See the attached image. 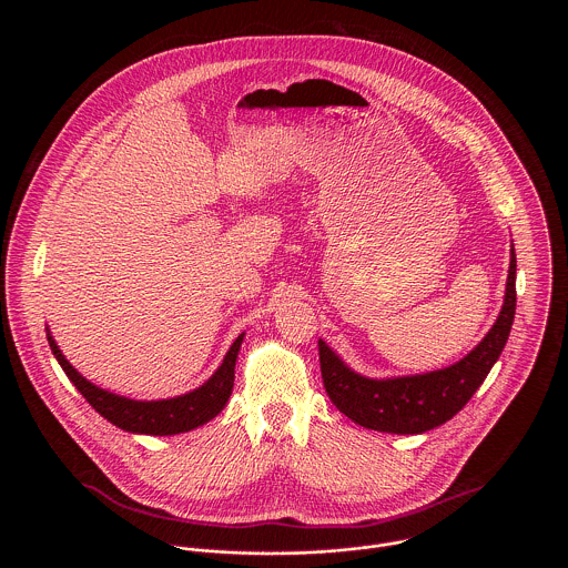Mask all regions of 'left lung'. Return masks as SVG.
<instances>
[{
  "label": "left lung",
  "mask_w": 568,
  "mask_h": 568,
  "mask_svg": "<svg viewBox=\"0 0 568 568\" xmlns=\"http://www.w3.org/2000/svg\"><path fill=\"white\" fill-rule=\"evenodd\" d=\"M516 315V253L511 244L509 275L500 315L486 338L459 363L430 374L372 381L354 374L320 341V363L325 394L332 405L356 424L381 430L415 435L430 430L457 415L486 381L498 361Z\"/></svg>",
  "instance_id": "left-lung-1"
}]
</instances>
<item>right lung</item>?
<instances>
[{"label":"right lung","mask_w":568,"mask_h":568,"mask_svg":"<svg viewBox=\"0 0 568 568\" xmlns=\"http://www.w3.org/2000/svg\"><path fill=\"white\" fill-rule=\"evenodd\" d=\"M48 343L52 354L57 356L59 365L68 374V378L77 385L82 398L93 406L104 419L115 424L122 430L129 433H144V435H176L192 430L212 417H216L223 406L227 405L232 389H234V367L239 358V349L243 343V334L234 341L230 347L223 365L214 372V376L199 389L158 403H138L129 400L115 394H109L95 385H91L87 378L65 361L54 338L48 334Z\"/></svg>","instance_id":"1"}]
</instances>
